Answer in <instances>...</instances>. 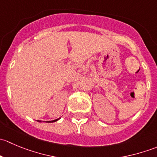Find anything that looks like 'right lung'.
I'll return each mask as SVG.
<instances>
[{
	"label": "right lung",
	"instance_id": "1",
	"mask_svg": "<svg viewBox=\"0 0 157 157\" xmlns=\"http://www.w3.org/2000/svg\"><path fill=\"white\" fill-rule=\"evenodd\" d=\"M60 118H57V119H55V120H53V121H46V122H48V123L55 122V121H58V120H59ZM39 121V122H41V121Z\"/></svg>",
	"mask_w": 157,
	"mask_h": 157
}]
</instances>
